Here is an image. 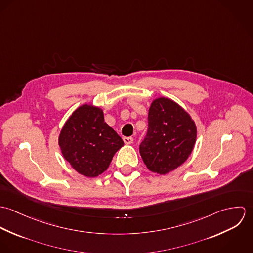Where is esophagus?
<instances>
[{
    "instance_id": "34e87169",
    "label": "esophagus",
    "mask_w": 253,
    "mask_h": 253,
    "mask_svg": "<svg viewBox=\"0 0 253 253\" xmlns=\"http://www.w3.org/2000/svg\"><path fill=\"white\" fill-rule=\"evenodd\" d=\"M123 140H124V142L126 144H131L133 142V138L132 137H124Z\"/></svg>"
}]
</instances>
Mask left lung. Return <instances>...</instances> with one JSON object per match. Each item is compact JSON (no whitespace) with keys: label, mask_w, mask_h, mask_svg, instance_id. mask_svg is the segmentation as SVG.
Instances as JSON below:
<instances>
[{"label":"left lung","mask_w":253,"mask_h":253,"mask_svg":"<svg viewBox=\"0 0 253 253\" xmlns=\"http://www.w3.org/2000/svg\"><path fill=\"white\" fill-rule=\"evenodd\" d=\"M196 138L197 126L191 116L173 100L159 97L149 109L148 131L139 152L148 169L167 174L189 158Z\"/></svg>","instance_id":"8db88e82"}]
</instances>
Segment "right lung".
<instances>
[{"instance_id":"add662e5","label":"right lung","mask_w":253,"mask_h":253,"mask_svg":"<svg viewBox=\"0 0 253 253\" xmlns=\"http://www.w3.org/2000/svg\"><path fill=\"white\" fill-rule=\"evenodd\" d=\"M58 144L64 159L76 171L86 177H96L108 169L124 141L104 122L102 109L84 104L64 124Z\"/></svg>"}]
</instances>
